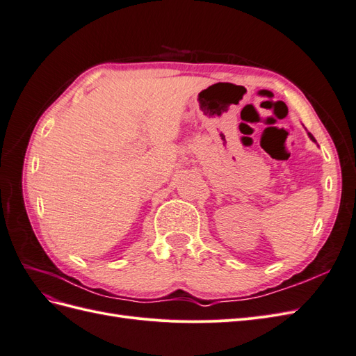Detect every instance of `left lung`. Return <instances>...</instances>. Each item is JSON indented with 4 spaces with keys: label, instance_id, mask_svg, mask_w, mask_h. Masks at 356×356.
Returning <instances> with one entry per match:
<instances>
[{
    "label": "left lung",
    "instance_id": "obj_1",
    "mask_svg": "<svg viewBox=\"0 0 356 356\" xmlns=\"http://www.w3.org/2000/svg\"><path fill=\"white\" fill-rule=\"evenodd\" d=\"M309 136H310V139H312V141H315V138H314V135H312V134H309Z\"/></svg>",
    "mask_w": 356,
    "mask_h": 356
}]
</instances>
